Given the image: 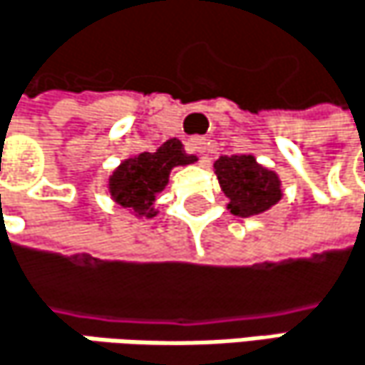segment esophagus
<instances>
[{"label":"esophagus","mask_w":365,"mask_h":365,"mask_svg":"<svg viewBox=\"0 0 365 365\" xmlns=\"http://www.w3.org/2000/svg\"><path fill=\"white\" fill-rule=\"evenodd\" d=\"M191 149L195 151V153H205V149H207V143H205V138L202 136H195V138H191Z\"/></svg>","instance_id":"34e87169"}]
</instances>
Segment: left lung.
Segmentation results:
<instances>
[{
    "label": "left lung",
    "instance_id": "1",
    "mask_svg": "<svg viewBox=\"0 0 365 365\" xmlns=\"http://www.w3.org/2000/svg\"><path fill=\"white\" fill-rule=\"evenodd\" d=\"M214 172L235 216L248 218L262 214L282 200L279 176L252 155L218 158L214 161Z\"/></svg>",
    "mask_w": 365,
    "mask_h": 365
}]
</instances>
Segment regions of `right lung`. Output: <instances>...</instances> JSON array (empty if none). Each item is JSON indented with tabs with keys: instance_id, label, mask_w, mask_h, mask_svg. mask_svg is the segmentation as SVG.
Masks as SVG:
<instances>
[{
	"instance_id": "add662e5",
	"label": "right lung",
	"mask_w": 365,
	"mask_h": 365,
	"mask_svg": "<svg viewBox=\"0 0 365 365\" xmlns=\"http://www.w3.org/2000/svg\"><path fill=\"white\" fill-rule=\"evenodd\" d=\"M197 161L195 155L185 153L178 138H170L155 151H145L136 158L121 161L109 176V193L115 202L130 207L136 216H155L153 207L158 193L168 185L170 172L176 165H189Z\"/></svg>"
}]
</instances>
